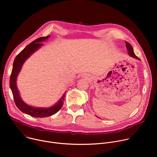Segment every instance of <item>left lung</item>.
Returning <instances> with one entry per match:
<instances>
[{"mask_svg": "<svg viewBox=\"0 0 157 157\" xmlns=\"http://www.w3.org/2000/svg\"><path fill=\"white\" fill-rule=\"evenodd\" d=\"M125 44H126L127 49V50H128V53L129 54V55L133 57V58H136V59H140L135 55V53H134L133 48H132L131 44H130L129 43H128L127 41H125Z\"/></svg>", "mask_w": 157, "mask_h": 157, "instance_id": "1", "label": "left lung"}]
</instances>
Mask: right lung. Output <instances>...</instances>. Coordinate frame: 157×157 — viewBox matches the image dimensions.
I'll return each mask as SVG.
<instances>
[{
  "instance_id": "obj_1",
  "label": "right lung",
  "mask_w": 157,
  "mask_h": 157,
  "mask_svg": "<svg viewBox=\"0 0 157 157\" xmlns=\"http://www.w3.org/2000/svg\"><path fill=\"white\" fill-rule=\"evenodd\" d=\"M49 37L50 35H48L45 37H40L36 39L30 43L29 45H27L23 50L20 52L17 55L13 61L12 71L10 78V86L12 92L15 105L22 113L35 117H46L56 114L63 106V101L64 100L65 94H63L59 101L52 107L48 108L33 107L27 105L22 101L20 96L19 91L16 84L17 76L20 71L21 66L25 60L33 53H34L43 45V44L41 43L42 41L47 40Z\"/></svg>"
}]
</instances>
